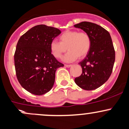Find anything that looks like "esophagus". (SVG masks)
<instances>
[{"instance_id":"1","label":"esophagus","mask_w":129,"mask_h":129,"mask_svg":"<svg viewBox=\"0 0 129 129\" xmlns=\"http://www.w3.org/2000/svg\"><path fill=\"white\" fill-rule=\"evenodd\" d=\"M64 66H65V67H66V68H70V67H71L72 65L71 64H64Z\"/></svg>"}]
</instances>
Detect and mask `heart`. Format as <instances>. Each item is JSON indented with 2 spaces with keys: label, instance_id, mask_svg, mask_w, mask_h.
<instances>
[{
  "label": "heart",
  "instance_id": "obj_1",
  "mask_svg": "<svg viewBox=\"0 0 129 129\" xmlns=\"http://www.w3.org/2000/svg\"><path fill=\"white\" fill-rule=\"evenodd\" d=\"M59 41L53 40L50 43V50L53 56L60 59L66 51L67 54L63 60L66 63L75 61L78 58H83L88 53L91 48L90 36L86 33L78 30H67L59 36Z\"/></svg>",
  "mask_w": 129,
  "mask_h": 129
}]
</instances>
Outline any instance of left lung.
Instances as JSON below:
<instances>
[{"instance_id": "1", "label": "left lung", "mask_w": 129, "mask_h": 129, "mask_svg": "<svg viewBox=\"0 0 129 129\" xmlns=\"http://www.w3.org/2000/svg\"><path fill=\"white\" fill-rule=\"evenodd\" d=\"M74 27L87 33L91 41L88 53L79 63L82 74L75 82L83 90H95L107 81L112 72L115 54L112 38L107 30L94 23L82 22Z\"/></svg>"}]
</instances>
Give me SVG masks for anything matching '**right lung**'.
I'll use <instances>...</instances> for the list:
<instances>
[{
  "label": "right lung",
  "mask_w": 129,
  "mask_h": 129,
  "mask_svg": "<svg viewBox=\"0 0 129 129\" xmlns=\"http://www.w3.org/2000/svg\"><path fill=\"white\" fill-rule=\"evenodd\" d=\"M61 34L57 28L36 25L20 38L14 54L16 76L30 93L42 95L51 90L57 69L64 66L51 54L50 43Z\"/></svg>",
  "instance_id": "right-lung-1"
}]
</instances>
